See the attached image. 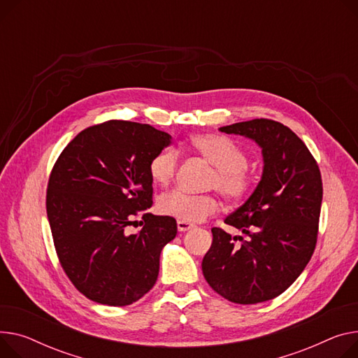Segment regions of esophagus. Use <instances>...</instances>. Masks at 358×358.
<instances>
[{
	"label": "esophagus",
	"instance_id": "obj_1",
	"mask_svg": "<svg viewBox=\"0 0 358 358\" xmlns=\"http://www.w3.org/2000/svg\"><path fill=\"white\" fill-rule=\"evenodd\" d=\"M177 227H178L180 231H187L189 229H193L194 224L193 223H188V222H184V220H178L177 222Z\"/></svg>",
	"mask_w": 358,
	"mask_h": 358
}]
</instances>
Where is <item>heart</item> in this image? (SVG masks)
Returning <instances> with one entry per match:
<instances>
[{
	"mask_svg": "<svg viewBox=\"0 0 358 358\" xmlns=\"http://www.w3.org/2000/svg\"><path fill=\"white\" fill-rule=\"evenodd\" d=\"M188 147L214 166L210 187L217 188L229 201H242L253 188V174L248 166V155L236 142L220 134H194L188 138ZM180 152L164 148L150 161L148 171L158 185H169L178 170ZM219 199L213 194L194 196L174 189L158 200V208L165 216L188 223L201 222L217 213Z\"/></svg>",
	"mask_w": 358,
	"mask_h": 358,
	"instance_id": "heart-1",
	"label": "heart"
}]
</instances>
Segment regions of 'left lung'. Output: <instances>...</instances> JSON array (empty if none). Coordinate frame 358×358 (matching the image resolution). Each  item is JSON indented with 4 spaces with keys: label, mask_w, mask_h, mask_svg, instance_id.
Segmentation results:
<instances>
[{
    "label": "left lung",
    "mask_w": 358,
    "mask_h": 358,
    "mask_svg": "<svg viewBox=\"0 0 358 358\" xmlns=\"http://www.w3.org/2000/svg\"><path fill=\"white\" fill-rule=\"evenodd\" d=\"M255 139L264 154V176L249 200L224 223L248 239L237 246L220 227L203 257V275L219 295L257 303L287 291L311 259L322 203L320 166L302 139L272 119H252L220 128Z\"/></svg>",
    "instance_id": "left-lung-1"
}]
</instances>
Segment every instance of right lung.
Here are the masks:
<instances>
[{
	"mask_svg": "<svg viewBox=\"0 0 358 358\" xmlns=\"http://www.w3.org/2000/svg\"><path fill=\"white\" fill-rule=\"evenodd\" d=\"M171 139L151 125L110 119L79 132L55 162L45 193L55 249L90 301L125 306L155 285L159 253L176 237L177 222L147 213L148 165ZM138 215L143 229L129 234Z\"/></svg>",
	"mask_w": 358,
	"mask_h": 358,
	"instance_id": "obj_1",
	"label": "right lung"
}]
</instances>
